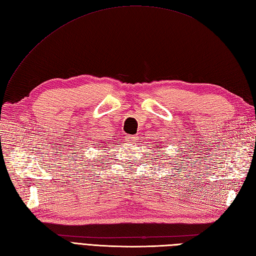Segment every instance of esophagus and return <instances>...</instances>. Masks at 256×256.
Instances as JSON below:
<instances>
[{"mask_svg": "<svg viewBox=\"0 0 256 256\" xmlns=\"http://www.w3.org/2000/svg\"><path fill=\"white\" fill-rule=\"evenodd\" d=\"M128 139H129V141L132 142V143H134V142H136L139 140V138L136 136H128Z\"/></svg>", "mask_w": 256, "mask_h": 256, "instance_id": "1", "label": "esophagus"}]
</instances>
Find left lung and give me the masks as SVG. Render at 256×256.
Segmentation results:
<instances>
[{"mask_svg": "<svg viewBox=\"0 0 256 256\" xmlns=\"http://www.w3.org/2000/svg\"><path fill=\"white\" fill-rule=\"evenodd\" d=\"M158 148H160V146H158Z\"/></svg>", "mask_w": 256, "mask_h": 256, "instance_id": "8db88e82", "label": "left lung"}]
</instances>
